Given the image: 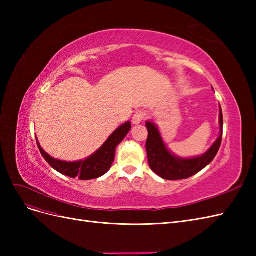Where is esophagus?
<instances>
[{"label": "esophagus", "instance_id": "obj_1", "mask_svg": "<svg viewBox=\"0 0 256 256\" xmlns=\"http://www.w3.org/2000/svg\"><path fill=\"white\" fill-rule=\"evenodd\" d=\"M146 118V113L143 111H138L134 113V118H132V124L134 125H138V124L142 122Z\"/></svg>", "mask_w": 256, "mask_h": 256}]
</instances>
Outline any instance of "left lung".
I'll return each mask as SVG.
<instances>
[{
	"label": "left lung",
	"mask_w": 256,
	"mask_h": 256,
	"mask_svg": "<svg viewBox=\"0 0 256 256\" xmlns=\"http://www.w3.org/2000/svg\"><path fill=\"white\" fill-rule=\"evenodd\" d=\"M219 124L220 136L210 148L200 157L184 159L174 156L168 150L164 140H162L157 126L152 122H146L145 125L147 131H148V136H147L146 141V152L152 171L166 180H184V178H189L202 171L214 160L220 148L223 132V116L221 106Z\"/></svg>",
	"instance_id": "obj_1"
}]
</instances>
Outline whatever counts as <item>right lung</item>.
Returning <instances> with one entry per match:
<instances>
[{"mask_svg": "<svg viewBox=\"0 0 256 256\" xmlns=\"http://www.w3.org/2000/svg\"><path fill=\"white\" fill-rule=\"evenodd\" d=\"M130 129V122L122 124V126L114 131L96 152L86 159L74 162H66L52 158L50 154L42 148L38 141H36L42 157L56 171L72 178L78 177L81 180H88L102 176L109 171L114 161L116 147L125 138Z\"/></svg>", "mask_w": 256, "mask_h": 256, "instance_id": "add662e5", "label": "right lung"}]
</instances>
